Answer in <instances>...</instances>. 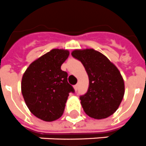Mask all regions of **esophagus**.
Wrapping results in <instances>:
<instances>
[{
  "label": "esophagus",
  "mask_w": 146,
  "mask_h": 146,
  "mask_svg": "<svg viewBox=\"0 0 146 146\" xmlns=\"http://www.w3.org/2000/svg\"><path fill=\"white\" fill-rule=\"evenodd\" d=\"M74 90H75V91H77V90H78V84L74 85Z\"/></svg>",
  "instance_id": "obj_1"
}]
</instances>
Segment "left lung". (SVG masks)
<instances>
[{
	"label": "left lung",
	"mask_w": 146,
	"mask_h": 146,
	"mask_svg": "<svg viewBox=\"0 0 146 146\" xmlns=\"http://www.w3.org/2000/svg\"><path fill=\"white\" fill-rule=\"evenodd\" d=\"M72 56L83 64L89 78L87 92L80 96L84 112L95 119L111 116L124 95V83L119 70L106 56L93 49L76 50Z\"/></svg>",
	"instance_id": "8db88e82"
}]
</instances>
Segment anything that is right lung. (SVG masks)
<instances>
[{
	"instance_id": "add662e5",
	"label": "right lung",
	"mask_w": 146,
	"mask_h": 146,
	"mask_svg": "<svg viewBox=\"0 0 146 146\" xmlns=\"http://www.w3.org/2000/svg\"><path fill=\"white\" fill-rule=\"evenodd\" d=\"M69 52L53 49L34 61L24 73L21 89L26 106L35 116L53 121L64 112L68 96L74 90L61 66Z\"/></svg>"
}]
</instances>
